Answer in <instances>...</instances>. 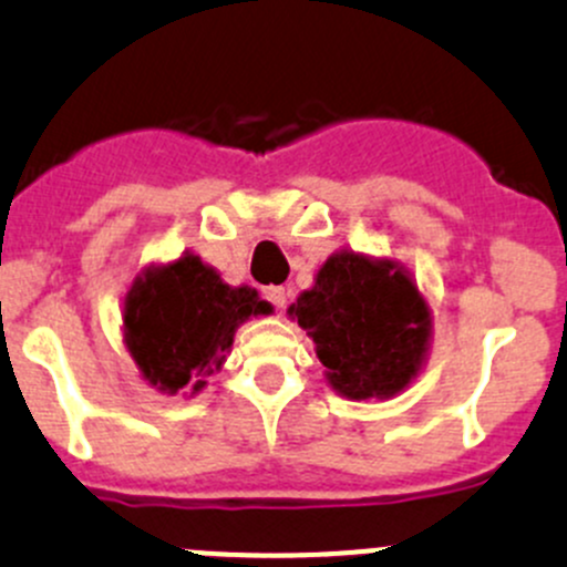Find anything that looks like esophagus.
<instances>
[{"mask_svg":"<svg viewBox=\"0 0 567 567\" xmlns=\"http://www.w3.org/2000/svg\"><path fill=\"white\" fill-rule=\"evenodd\" d=\"M262 296H266L277 310H285V305H288V290H285L282 285H268V288L262 290Z\"/></svg>","mask_w":567,"mask_h":567,"instance_id":"esophagus-1","label":"esophagus"}]
</instances>
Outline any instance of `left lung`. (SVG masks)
<instances>
[{
    "instance_id": "1",
    "label": "left lung",
    "mask_w": 567,
    "mask_h": 567,
    "mask_svg": "<svg viewBox=\"0 0 567 567\" xmlns=\"http://www.w3.org/2000/svg\"><path fill=\"white\" fill-rule=\"evenodd\" d=\"M288 312L316 342L331 390L348 400L392 398L425 364L431 310L394 260L337 251Z\"/></svg>"
}]
</instances>
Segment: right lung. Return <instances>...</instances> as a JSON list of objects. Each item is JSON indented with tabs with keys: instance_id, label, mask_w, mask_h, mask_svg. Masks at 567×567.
<instances>
[{
	"instance_id": "right-lung-1",
	"label": "right lung",
	"mask_w": 567,
	"mask_h": 567,
	"mask_svg": "<svg viewBox=\"0 0 567 567\" xmlns=\"http://www.w3.org/2000/svg\"><path fill=\"white\" fill-rule=\"evenodd\" d=\"M268 310L255 288L221 282L216 268L186 251L134 279L123 305L125 348L158 392L197 394L230 353L238 326Z\"/></svg>"
}]
</instances>
